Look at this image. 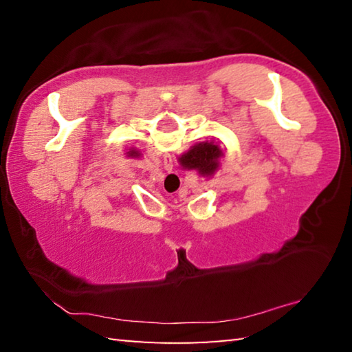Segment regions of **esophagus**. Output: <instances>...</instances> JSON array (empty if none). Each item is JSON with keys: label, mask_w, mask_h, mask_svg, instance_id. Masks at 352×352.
<instances>
[{"label": "esophagus", "mask_w": 352, "mask_h": 352, "mask_svg": "<svg viewBox=\"0 0 352 352\" xmlns=\"http://www.w3.org/2000/svg\"><path fill=\"white\" fill-rule=\"evenodd\" d=\"M163 163H164V169L168 170V172H170L172 169H174V160H172V155L166 153L164 157H163Z\"/></svg>", "instance_id": "34e87169"}]
</instances>
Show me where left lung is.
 <instances>
[{
  "mask_svg": "<svg viewBox=\"0 0 352 352\" xmlns=\"http://www.w3.org/2000/svg\"><path fill=\"white\" fill-rule=\"evenodd\" d=\"M129 157H140V153L136 152V151H130L129 152Z\"/></svg>",
  "mask_w": 352,
  "mask_h": 352,
  "instance_id": "8db88e82",
  "label": "left lung"
}]
</instances>
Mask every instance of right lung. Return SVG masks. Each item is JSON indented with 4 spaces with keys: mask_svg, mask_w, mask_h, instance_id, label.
Segmentation results:
<instances>
[{
    "mask_svg": "<svg viewBox=\"0 0 352 352\" xmlns=\"http://www.w3.org/2000/svg\"><path fill=\"white\" fill-rule=\"evenodd\" d=\"M222 157V151L214 141H204L195 144L188 153L182 155L180 164L186 169L199 170L201 175H211L219 168L217 160Z\"/></svg>",
    "mask_w": 352,
    "mask_h": 352,
    "instance_id": "add662e5",
    "label": "right lung"
}]
</instances>
